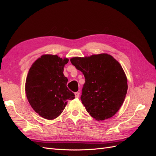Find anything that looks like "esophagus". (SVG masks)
<instances>
[{"instance_id": "34e87169", "label": "esophagus", "mask_w": 156, "mask_h": 156, "mask_svg": "<svg viewBox=\"0 0 156 156\" xmlns=\"http://www.w3.org/2000/svg\"><path fill=\"white\" fill-rule=\"evenodd\" d=\"M79 95H80V94H79V92H78L75 93V98H78L79 97Z\"/></svg>"}]
</instances>
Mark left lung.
I'll return each mask as SVG.
<instances>
[{
  "label": "left lung",
  "instance_id": "8db88e82",
  "mask_svg": "<svg viewBox=\"0 0 156 156\" xmlns=\"http://www.w3.org/2000/svg\"><path fill=\"white\" fill-rule=\"evenodd\" d=\"M70 61L85 78L81 100L90 115L98 121L114 116L127 90V79L120 63L107 53L73 57Z\"/></svg>",
  "mask_w": 156,
  "mask_h": 156
}]
</instances>
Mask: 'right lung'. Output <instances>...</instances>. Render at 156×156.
<instances>
[{"mask_svg": "<svg viewBox=\"0 0 156 156\" xmlns=\"http://www.w3.org/2000/svg\"><path fill=\"white\" fill-rule=\"evenodd\" d=\"M68 58L44 55L33 63L28 73L25 93L30 106L40 116L53 120L60 115L74 94L66 87L63 73Z\"/></svg>", "mask_w": 156, "mask_h": 156, "instance_id": "right-lung-1", "label": "right lung"}]
</instances>
